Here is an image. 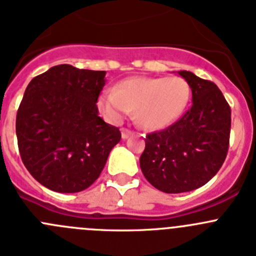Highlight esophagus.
<instances>
[{
    "mask_svg": "<svg viewBox=\"0 0 256 256\" xmlns=\"http://www.w3.org/2000/svg\"><path fill=\"white\" fill-rule=\"evenodd\" d=\"M133 134H134V133H133L132 130H126V128H122V138H123V140H126V138H130V136Z\"/></svg>",
    "mask_w": 256,
    "mask_h": 256,
    "instance_id": "esophagus-1",
    "label": "esophagus"
}]
</instances>
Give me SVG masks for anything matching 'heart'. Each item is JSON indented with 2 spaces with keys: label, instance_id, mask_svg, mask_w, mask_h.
<instances>
[{
  "label": "heart",
  "instance_id": "b5f03b06",
  "mask_svg": "<svg viewBox=\"0 0 256 256\" xmlns=\"http://www.w3.org/2000/svg\"><path fill=\"white\" fill-rule=\"evenodd\" d=\"M189 98L190 88L182 77H130L119 82L112 91H104L99 106L114 122L134 110L140 126L162 130L180 118Z\"/></svg>",
  "mask_w": 256,
  "mask_h": 256
}]
</instances>
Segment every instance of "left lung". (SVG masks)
Here are the masks:
<instances>
[{"label": "left lung", "mask_w": 256, "mask_h": 256, "mask_svg": "<svg viewBox=\"0 0 256 256\" xmlns=\"http://www.w3.org/2000/svg\"><path fill=\"white\" fill-rule=\"evenodd\" d=\"M192 88L190 109L172 126L146 136L140 165L164 193H185L207 184L227 156L231 109L217 85L180 71Z\"/></svg>", "instance_id": "1"}]
</instances>
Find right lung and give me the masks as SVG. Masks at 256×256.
I'll return each mask as SVG.
<instances>
[{
    "mask_svg": "<svg viewBox=\"0 0 256 256\" xmlns=\"http://www.w3.org/2000/svg\"><path fill=\"white\" fill-rule=\"evenodd\" d=\"M105 71L58 64L34 77L16 116L18 151L32 176L58 193L88 189L122 134L99 116Z\"/></svg>",
    "mask_w": 256,
    "mask_h": 256,
    "instance_id": "1",
    "label": "right lung"
}]
</instances>
